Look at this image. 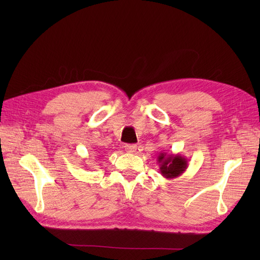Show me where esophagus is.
Segmentation results:
<instances>
[{
    "mask_svg": "<svg viewBox=\"0 0 260 260\" xmlns=\"http://www.w3.org/2000/svg\"><path fill=\"white\" fill-rule=\"evenodd\" d=\"M137 145L136 144H125L124 145V149H125V152H128V153H135V152H137Z\"/></svg>",
    "mask_w": 260,
    "mask_h": 260,
    "instance_id": "obj_1",
    "label": "esophagus"
}]
</instances>
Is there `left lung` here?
<instances>
[{
	"instance_id": "obj_1",
	"label": "left lung",
	"mask_w": 260,
	"mask_h": 260,
	"mask_svg": "<svg viewBox=\"0 0 260 260\" xmlns=\"http://www.w3.org/2000/svg\"><path fill=\"white\" fill-rule=\"evenodd\" d=\"M157 161L159 165V172L166 179H174L181 176L188 167V159L180 154H167L160 152Z\"/></svg>"
}]
</instances>
